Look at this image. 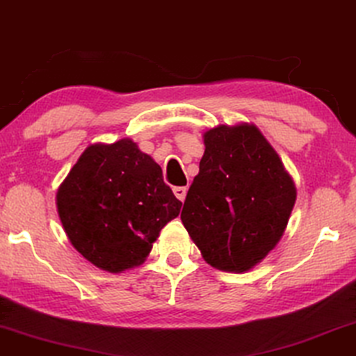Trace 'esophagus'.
I'll return each instance as SVG.
<instances>
[{
  "mask_svg": "<svg viewBox=\"0 0 356 356\" xmlns=\"http://www.w3.org/2000/svg\"><path fill=\"white\" fill-rule=\"evenodd\" d=\"M172 192H174V195H176L177 200L184 201L185 196H187V187H174Z\"/></svg>",
  "mask_w": 356,
  "mask_h": 356,
  "instance_id": "34e87169",
  "label": "esophagus"
}]
</instances>
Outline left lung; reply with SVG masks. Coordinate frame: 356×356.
Here are the masks:
<instances>
[{
  "mask_svg": "<svg viewBox=\"0 0 356 356\" xmlns=\"http://www.w3.org/2000/svg\"><path fill=\"white\" fill-rule=\"evenodd\" d=\"M203 142L180 219L211 267L249 272L288 227L294 180L256 124L214 126L203 132Z\"/></svg>",
  "mask_w": 356,
  "mask_h": 356,
  "instance_id": "1",
  "label": "left lung"
}]
</instances>
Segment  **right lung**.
I'll return each instance as SVG.
<instances>
[{"mask_svg":"<svg viewBox=\"0 0 356 356\" xmlns=\"http://www.w3.org/2000/svg\"><path fill=\"white\" fill-rule=\"evenodd\" d=\"M56 204L72 246L110 273L144 264L182 206L158 163L127 137L86 147L57 190Z\"/></svg>","mask_w":356,"mask_h":356,"instance_id":"right-lung-1","label":"right lung"}]
</instances>
